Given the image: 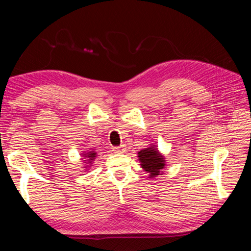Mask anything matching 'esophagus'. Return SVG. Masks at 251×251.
I'll list each match as a JSON object with an SVG mask.
<instances>
[{"label": "esophagus", "instance_id": "obj_1", "mask_svg": "<svg viewBox=\"0 0 251 251\" xmlns=\"http://www.w3.org/2000/svg\"><path fill=\"white\" fill-rule=\"evenodd\" d=\"M126 146H120V147H114L113 151H116V153H125L126 151Z\"/></svg>", "mask_w": 251, "mask_h": 251}]
</instances>
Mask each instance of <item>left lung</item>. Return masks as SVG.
Returning a JSON list of instances; mask_svg holds the SVG:
<instances>
[{
	"mask_svg": "<svg viewBox=\"0 0 251 251\" xmlns=\"http://www.w3.org/2000/svg\"><path fill=\"white\" fill-rule=\"evenodd\" d=\"M138 157L141 162V168L150 174V178L160 175L165 166L164 157L159 153L155 146L138 151Z\"/></svg>",
	"mask_w": 251,
	"mask_h": 251,
	"instance_id": "1",
	"label": "left lung"
}]
</instances>
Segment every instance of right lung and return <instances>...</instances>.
Listing matches in <instances>:
<instances>
[{"label": "right lung", "mask_w": 251, "mask_h": 251, "mask_svg": "<svg viewBox=\"0 0 251 251\" xmlns=\"http://www.w3.org/2000/svg\"><path fill=\"white\" fill-rule=\"evenodd\" d=\"M82 156H85L87 160H85V162H88V163H91L93 161V159L96 157V153L93 151H89V153H86L83 154Z\"/></svg>", "instance_id": "1"}]
</instances>
